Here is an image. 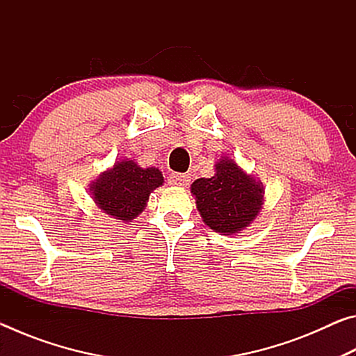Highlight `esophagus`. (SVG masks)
<instances>
[{
  "instance_id": "obj_1",
  "label": "esophagus",
  "mask_w": 356,
  "mask_h": 356,
  "mask_svg": "<svg viewBox=\"0 0 356 356\" xmlns=\"http://www.w3.org/2000/svg\"><path fill=\"white\" fill-rule=\"evenodd\" d=\"M191 176L188 172H172L168 176V184L174 186H186L190 184Z\"/></svg>"
}]
</instances>
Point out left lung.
Masks as SVG:
<instances>
[{"label":"left lung","instance_id":"left-lung-1","mask_svg":"<svg viewBox=\"0 0 356 356\" xmlns=\"http://www.w3.org/2000/svg\"><path fill=\"white\" fill-rule=\"evenodd\" d=\"M197 210L206 225L221 234H236L256 218L262 206V186L238 170L232 160L216 163V174L191 185Z\"/></svg>","mask_w":356,"mask_h":356}]
</instances>
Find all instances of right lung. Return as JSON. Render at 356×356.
Segmentation results:
<instances>
[{"label": "right lung", "instance_id": "obj_1", "mask_svg": "<svg viewBox=\"0 0 356 356\" xmlns=\"http://www.w3.org/2000/svg\"><path fill=\"white\" fill-rule=\"evenodd\" d=\"M161 184L163 176L156 168L143 170L135 161L122 160L94 182L91 191L105 213L116 220L130 221L143 212L149 195Z\"/></svg>", "mask_w": 356, "mask_h": 356}]
</instances>
